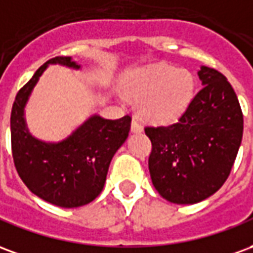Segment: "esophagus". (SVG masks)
<instances>
[{
    "mask_svg": "<svg viewBox=\"0 0 253 253\" xmlns=\"http://www.w3.org/2000/svg\"><path fill=\"white\" fill-rule=\"evenodd\" d=\"M131 131L132 132H142L143 131L142 125H141V122H139V119H138L137 116H134V118H132Z\"/></svg>",
    "mask_w": 253,
    "mask_h": 253,
    "instance_id": "34e87169",
    "label": "esophagus"
}]
</instances>
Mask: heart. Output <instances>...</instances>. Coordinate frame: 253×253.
Wrapping results in <instances>:
<instances>
[{
	"label": "heart",
	"mask_w": 253,
	"mask_h": 253,
	"mask_svg": "<svg viewBox=\"0 0 253 253\" xmlns=\"http://www.w3.org/2000/svg\"><path fill=\"white\" fill-rule=\"evenodd\" d=\"M128 97L139 101V112L153 122H169L181 115L194 96L195 80L188 70L154 65L125 78Z\"/></svg>",
	"instance_id": "1"
}]
</instances>
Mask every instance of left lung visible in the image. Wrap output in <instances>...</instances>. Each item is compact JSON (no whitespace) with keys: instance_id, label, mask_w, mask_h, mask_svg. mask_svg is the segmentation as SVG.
Here are the masks:
<instances>
[{"instance_id":"left-lung-1","label":"left lung","mask_w":253,"mask_h":253,"mask_svg":"<svg viewBox=\"0 0 253 253\" xmlns=\"http://www.w3.org/2000/svg\"><path fill=\"white\" fill-rule=\"evenodd\" d=\"M198 74L203 88L177 122L145 127L152 141L149 170L154 188L177 205L198 203L217 192L243 139V111L226 77L207 66Z\"/></svg>"}]
</instances>
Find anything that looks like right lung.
<instances>
[{
    "label": "right lung",
    "mask_w": 253,
    "mask_h": 253,
    "mask_svg": "<svg viewBox=\"0 0 253 253\" xmlns=\"http://www.w3.org/2000/svg\"><path fill=\"white\" fill-rule=\"evenodd\" d=\"M48 63L80 67L69 57L51 58L17 92L10 114L14 167L25 186L43 201L61 207L84 206L103 191L111 160L128 137L131 116L111 121L94 115L59 143L34 138L25 126L24 107Z\"/></svg>",
    "instance_id": "add662e5"
}]
</instances>
